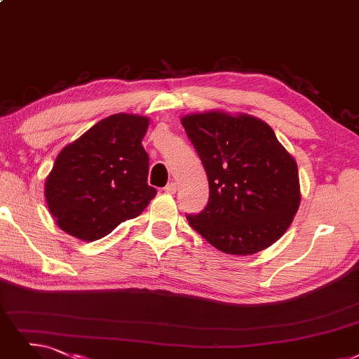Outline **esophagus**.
Listing matches in <instances>:
<instances>
[{
	"instance_id": "34e87169",
	"label": "esophagus",
	"mask_w": 359,
	"mask_h": 359,
	"mask_svg": "<svg viewBox=\"0 0 359 359\" xmlns=\"http://www.w3.org/2000/svg\"><path fill=\"white\" fill-rule=\"evenodd\" d=\"M177 182L175 181H170L166 187H165V193H168V194H175L177 193Z\"/></svg>"
}]
</instances>
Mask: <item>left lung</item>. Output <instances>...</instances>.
Returning <instances> with one entry per match:
<instances>
[{
    "label": "left lung",
    "instance_id": "1",
    "mask_svg": "<svg viewBox=\"0 0 359 359\" xmlns=\"http://www.w3.org/2000/svg\"><path fill=\"white\" fill-rule=\"evenodd\" d=\"M185 133L209 181L206 208L189 224L213 248L253 255L287 229L300 203L297 165L272 128L246 113L187 114Z\"/></svg>",
    "mask_w": 359,
    "mask_h": 359
}]
</instances>
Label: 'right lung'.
I'll return each instance as SVG.
<instances>
[{
  "label": "right lung",
  "instance_id": "obj_1",
  "mask_svg": "<svg viewBox=\"0 0 359 359\" xmlns=\"http://www.w3.org/2000/svg\"><path fill=\"white\" fill-rule=\"evenodd\" d=\"M149 118L118 113L100 121L57 156L46 180L48 209L63 231L83 241L110 234L147 208Z\"/></svg>",
  "mask_w": 359,
  "mask_h": 359
}]
</instances>
